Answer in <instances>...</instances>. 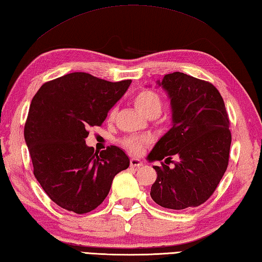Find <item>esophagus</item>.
Returning a JSON list of instances; mask_svg holds the SVG:
<instances>
[{"label": "esophagus", "mask_w": 262, "mask_h": 262, "mask_svg": "<svg viewBox=\"0 0 262 262\" xmlns=\"http://www.w3.org/2000/svg\"><path fill=\"white\" fill-rule=\"evenodd\" d=\"M141 166H143V163H142L140 159H137V158H132L130 159V167L139 168V167H141Z\"/></svg>", "instance_id": "34e87169"}]
</instances>
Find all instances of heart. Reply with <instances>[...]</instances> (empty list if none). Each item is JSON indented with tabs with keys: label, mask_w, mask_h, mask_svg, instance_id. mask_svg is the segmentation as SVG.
Segmentation results:
<instances>
[{
	"label": "heart",
	"mask_w": 262,
	"mask_h": 262,
	"mask_svg": "<svg viewBox=\"0 0 262 262\" xmlns=\"http://www.w3.org/2000/svg\"><path fill=\"white\" fill-rule=\"evenodd\" d=\"M134 104L139 110L144 113L145 116L150 117L154 113H158L161 110V98L155 90L151 89H142L135 95L134 97ZM116 116V110L111 108L107 113V121H112ZM149 139L145 136H137L132 135L127 136L121 141L122 146L127 149L129 152L134 155H139L143 150V147L146 145Z\"/></svg>",
	"instance_id": "obj_1"
}]
</instances>
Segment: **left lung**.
Listing matches in <instances>:
<instances>
[{
	"label": "left lung",
	"mask_w": 262,
	"mask_h": 262,
	"mask_svg": "<svg viewBox=\"0 0 262 262\" xmlns=\"http://www.w3.org/2000/svg\"><path fill=\"white\" fill-rule=\"evenodd\" d=\"M161 85L167 90L173 110V127L150 152L157 180L151 198L170 210L197 207L215 191L229 163L231 133L223 98L214 85L191 75L166 74ZM173 155L174 168L165 165Z\"/></svg>",
	"instance_id": "obj_1"
}]
</instances>
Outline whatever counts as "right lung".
<instances>
[{"mask_svg":"<svg viewBox=\"0 0 262 262\" xmlns=\"http://www.w3.org/2000/svg\"><path fill=\"white\" fill-rule=\"evenodd\" d=\"M130 82L74 72L45 82L33 97L24 128L33 172L48 197L64 210H95L108 194L113 178L129 166L118 146L95 152L84 139L90 127L102 126Z\"/></svg>","mask_w":262,"mask_h":262,"instance_id":"right-lung-1","label":"right lung"}]
</instances>
